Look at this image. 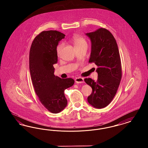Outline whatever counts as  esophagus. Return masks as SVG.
<instances>
[{"label":"esophagus","mask_w":148,"mask_h":148,"mask_svg":"<svg viewBox=\"0 0 148 148\" xmlns=\"http://www.w3.org/2000/svg\"><path fill=\"white\" fill-rule=\"evenodd\" d=\"M75 81L77 83H83L84 82L83 77H77L75 78Z\"/></svg>","instance_id":"esophagus-1"}]
</instances>
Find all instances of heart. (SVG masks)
Segmentation results:
<instances>
[{
	"mask_svg": "<svg viewBox=\"0 0 148 148\" xmlns=\"http://www.w3.org/2000/svg\"><path fill=\"white\" fill-rule=\"evenodd\" d=\"M71 42L74 44L76 49L80 48L83 47H88V42L86 39L81 35H74L71 38ZM63 47V44L60 43L56 47V52L58 54H59Z\"/></svg>",
	"mask_w": 148,
	"mask_h": 148,
	"instance_id": "obj_1",
	"label": "heart"
}]
</instances>
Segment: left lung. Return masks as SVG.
<instances>
[{"mask_svg":"<svg viewBox=\"0 0 148 148\" xmlns=\"http://www.w3.org/2000/svg\"><path fill=\"white\" fill-rule=\"evenodd\" d=\"M85 34L92 43L89 63L98 66L97 81L84 79L92 90L88 101L93 107L101 109L110 103L119 86L122 75L119 52L115 39L107 29L101 28Z\"/></svg>","mask_w":148,"mask_h":148,"instance_id":"1","label":"left lung"}]
</instances>
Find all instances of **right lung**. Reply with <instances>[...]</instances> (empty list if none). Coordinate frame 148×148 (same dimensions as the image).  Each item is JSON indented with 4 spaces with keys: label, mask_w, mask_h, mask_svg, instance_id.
I'll return each instance as SVG.
<instances>
[{
    "label": "right lung",
    "mask_w": 148,
    "mask_h": 148,
    "mask_svg": "<svg viewBox=\"0 0 148 148\" xmlns=\"http://www.w3.org/2000/svg\"><path fill=\"white\" fill-rule=\"evenodd\" d=\"M65 36L56 30L43 31L34 38L29 53V70L35 92L42 106L54 114L66 106L64 90L74 83L71 78L62 79L54 74L56 47Z\"/></svg>",
    "instance_id": "obj_1"
}]
</instances>
